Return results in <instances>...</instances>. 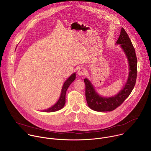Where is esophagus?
Listing matches in <instances>:
<instances>
[{
  "instance_id": "34e87169",
  "label": "esophagus",
  "mask_w": 151,
  "mask_h": 151,
  "mask_svg": "<svg viewBox=\"0 0 151 151\" xmlns=\"http://www.w3.org/2000/svg\"><path fill=\"white\" fill-rule=\"evenodd\" d=\"M86 69L84 68H81L78 70V75L79 76H83L86 74Z\"/></svg>"
}]
</instances>
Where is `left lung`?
<instances>
[{
    "mask_svg": "<svg viewBox=\"0 0 151 151\" xmlns=\"http://www.w3.org/2000/svg\"><path fill=\"white\" fill-rule=\"evenodd\" d=\"M117 44L125 53L129 64V75L124 87L119 93L111 97H103L99 96L95 91L91 82L84 79L85 84V97L88 106L91 109L97 112H111L119 106L133 91L137 78V57L132 41L124 28L116 41Z\"/></svg>",
    "mask_w": 151,
    "mask_h": 151,
    "instance_id": "1",
    "label": "left lung"
}]
</instances>
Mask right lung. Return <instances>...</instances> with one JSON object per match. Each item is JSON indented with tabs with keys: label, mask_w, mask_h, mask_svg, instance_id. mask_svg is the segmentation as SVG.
I'll list each match as a JSON object with an SVG mask.
<instances>
[{
	"label": "right lung",
	"mask_w": 151,
	"mask_h": 151,
	"mask_svg": "<svg viewBox=\"0 0 151 151\" xmlns=\"http://www.w3.org/2000/svg\"><path fill=\"white\" fill-rule=\"evenodd\" d=\"M76 78V73H73L66 81L64 83V85L63 86V88L61 90V96L60 97V99L57 102L56 104H55L53 106L50 107V108L44 110L43 112H55L57 111H58L61 109H62L64 107V104L66 103V93L68 88H69V85L72 83V82L74 81V80Z\"/></svg>",
	"instance_id": "1"
}]
</instances>
